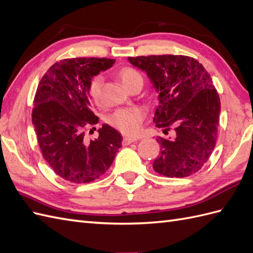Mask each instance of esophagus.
<instances>
[{
    "label": "esophagus",
    "mask_w": 253,
    "mask_h": 253,
    "mask_svg": "<svg viewBox=\"0 0 253 253\" xmlns=\"http://www.w3.org/2000/svg\"><path fill=\"white\" fill-rule=\"evenodd\" d=\"M137 138L136 137H130V136H125L123 137V145L126 146V145H130L132 143H134V141H136Z\"/></svg>",
    "instance_id": "1"
}]
</instances>
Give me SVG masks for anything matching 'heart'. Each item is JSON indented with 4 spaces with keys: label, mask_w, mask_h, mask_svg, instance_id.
Instances as JSON below:
<instances>
[{
    "label": "heart",
    "mask_w": 253,
    "mask_h": 253,
    "mask_svg": "<svg viewBox=\"0 0 253 253\" xmlns=\"http://www.w3.org/2000/svg\"><path fill=\"white\" fill-rule=\"evenodd\" d=\"M118 76L126 89L135 82H143V77H141L140 74L133 67L128 66L122 67L118 73ZM103 83L104 78L102 75H96L90 80L89 93L94 102H100L101 100ZM144 117L145 112L141 108H125L112 115L109 121L121 132L128 135H134L139 131Z\"/></svg>",
    "instance_id": "heart-1"
}]
</instances>
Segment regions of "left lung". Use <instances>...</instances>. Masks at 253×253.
Returning <instances> with one entry per match:
<instances>
[{
  "label": "left lung",
  "instance_id": "left-lung-1",
  "mask_svg": "<svg viewBox=\"0 0 253 253\" xmlns=\"http://www.w3.org/2000/svg\"><path fill=\"white\" fill-rule=\"evenodd\" d=\"M147 74L159 94L153 122L169 137L161 146L153 169L166 177H188L199 171L213 151L217 139L220 98L212 79L199 61L186 55L128 58Z\"/></svg>",
  "mask_w": 253,
  "mask_h": 253
}]
</instances>
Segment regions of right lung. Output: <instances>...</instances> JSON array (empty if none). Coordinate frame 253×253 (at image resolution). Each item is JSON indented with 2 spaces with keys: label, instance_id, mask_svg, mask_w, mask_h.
<instances>
[{
  "label": "right lung",
  "instance_id": "right-lung-1",
  "mask_svg": "<svg viewBox=\"0 0 253 253\" xmlns=\"http://www.w3.org/2000/svg\"><path fill=\"white\" fill-rule=\"evenodd\" d=\"M114 63L105 58L62 60L47 71L36 90L32 123L42 155L67 181L96 180L121 148V134L108 125L98 128L94 140H85L83 132L85 125L98 122L92 112L90 80Z\"/></svg>",
  "mask_w": 253,
  "mask_h": 253
}]
</instances>
